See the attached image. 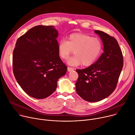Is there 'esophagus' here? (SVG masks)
<instances>
[{
	"label": "esophagus",
	"instance_id": "34e87169",
	"mask_svg": "<svg viewBox=\"0 0 135 135\" xmlns=\"http://www.w3.org/2000/svg\"><path fill=\"white\" fill-rule=\"evenodd\" d=\"M67 70H68V71H72L74 70V69H73V68H71V67H68L67 68Z\"/></svg>",
	"mask_w": 135,
	"mask_h": 135
}]
</instances>
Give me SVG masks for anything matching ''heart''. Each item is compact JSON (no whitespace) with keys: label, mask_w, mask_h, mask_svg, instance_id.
I'll return each instance as SVG.
<instances>
[{"label":"heart","mask_w":135,"mask_h":135,"mask_svg":"<svg viewBox=\"0 0 135 135\" xmlns=\"http://www.w3.org/2000/svg\"><path fill=\"white\" fill-rule=\"evenodd\" d=\"M58 54L63 60H67L73 54L75 55L70 59L68 64L71 66L82 65L90 66L99 59L103 51V43L101 39L81 33H73L67 40L59 42Z\"/></svg>","instance_id":"obj_1"}]
</instances>
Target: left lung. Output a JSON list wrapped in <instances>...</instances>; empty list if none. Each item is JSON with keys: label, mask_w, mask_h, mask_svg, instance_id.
Returning a JSON list of instances; mask_svg holds the SVG:
<instances>
[{"label": "left lung", "mask_w": 135, "mask_h": 135, "mask_svg": "<svg viewBox=\"0 0 135 135\" xmlns=\"http://www.w3.org/2000/svg\"><path fill=\"white\" fill-rule=\"evenodd\" d=\"M95 32L103 42L104 52L90 66L76 70L79 74L76 92L90 102L101 101L113 93L123 66V54L115 38L101 31Z\"/></svg>", "instance_id": "1"}]
</instances>
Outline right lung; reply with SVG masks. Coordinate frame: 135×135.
<instances>
[{
  "instance_id": "add662e5",
  "label": "right lung",
  "mask_w": 135,
  "mask_h": 135,
  "mask_svg": "<svg viewBox=\"0 0 135 135\" xmlns=\"http://www.w3.org/2000/svg\"><path fill=\"white\" fill-rule=\"evenodd\" d=\"M57 31L53 26L33 27L18 39L13 53V71L22 90L43 99L53 94L67 67L58 54Z\"/></svg>"
}]
</instances>
